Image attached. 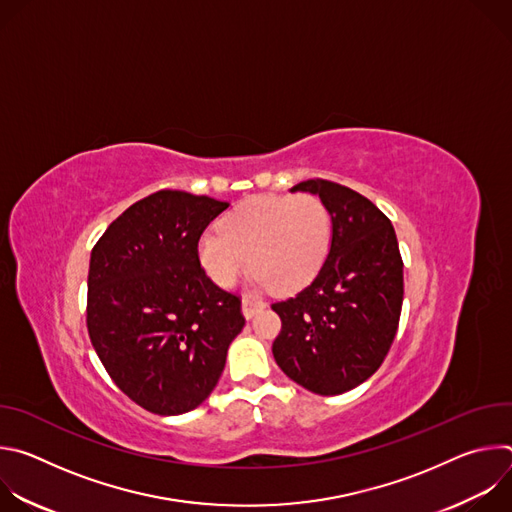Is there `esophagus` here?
<instances>
[{
  "instance_id": "obj_1",
  "label": "esophagus",
  "mask_w": 512,
  "mask_h": 512,
  "mask_svg": "<svg viewBox=\"0 0 512 512\" xmlns=\"http://www.w3.org/2000/svg\"><path fill=\"white\" fill-rule=\"evenodd\" d=\"M265 308V302L255 300V298H243V314L245 318H253L257 312H261Z\"/></svg>"
}]
</instances>
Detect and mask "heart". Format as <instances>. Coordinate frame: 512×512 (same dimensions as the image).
Listing matches in <instances>:
<instances>
[{
  "label": "heart",
  "instance_id": "b5f03b06",
  "mask_svg": "<svg viewBox=\"0 0 512 512\" xmlns=\"http://www.w3.org/2000/svg\"><path fill=\"white\" fill-rule=\"evenodd\" d=\"M330 241L332 218L318 196L267 194L233 208L221 221V233H204L198 257L221 287H231L251 257L257 285L296 291L320 271Z\"/></svg>",
  "mask_w": 512,
  "mask_h": 512
}]
</instances>
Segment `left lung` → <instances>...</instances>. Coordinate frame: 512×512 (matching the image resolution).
<instances>
[{
    "label": "left lung",
    "instance_id": "obj_1",
    "mask_svg": "<svg viewBox=\"0 0 512 512\" xmlns=\"http://www.w3.org/2000/svg\"><path fill=\"white\" fill-rule=\"evenodd\" d=\"M291 190L318 194L332 218L324 265L294 298L271 304L279 369L318 395H340L379 371L399 326L403 259L389 218L362 194L322 178Z\"/></svg>",
    "mask_w": 512,
    "mask_h": 512
}]
</instances>
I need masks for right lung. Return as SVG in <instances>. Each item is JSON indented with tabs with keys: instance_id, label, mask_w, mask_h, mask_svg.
Segmentation results:
<instances>
[{
	"instance_id": "1",
	"label": "right lung",
	"mask_w": 512,
	"mask_h": 512,
	"mask_svg": "<svg viewBox=\"0 0 512 512\" xmlns=\"http://www.w3.org/2000/svg\"><path fill=\"white\" fill-rule=\"evenodd\" d=\"M229 202L160 190L131 204L91 251L87 328L105 371L156 415L196 409L245 326L241 298L202 269L198 241Z\"/></svg>"
}]
</instances>
